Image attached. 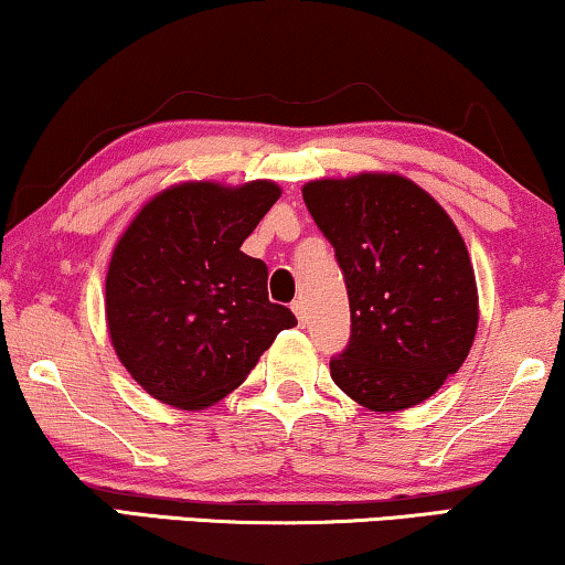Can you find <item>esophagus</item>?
Returning a JSON list of instances; mask_svg holds the SVG:
<instances>
[{"label": "esophagus", "mask_w": 565, "mask_h": 565, "mask_svg": "<svg viewBox=\"0 0 565 565\" xmlns=\"http://www.w3.org/2000/svg\"><path fill=\"white\" fill-rule=\"evenodd\" d=\"M290 308H292V313H296L298 316V321L300 323H306V303H303V300H292V303H290Z\"/></svg>", "instance_id": "1"}]
</instances>
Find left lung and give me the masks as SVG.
Returning a JSON list of instances; mask_svg holds the SVG:
<instances>
[{"instance_id": "1", "label": "left lung", "mask_w": 565, "mask_h": 565, "mask_svg": "<svg viewBox=\"0 0 565 565\" xmlns=\"http://www.w3.org/2000/svg\"><path fill=\"white\" fill-rule=\"evenodd\" d=\"M303 200L350 296V344L331 358V377L370 412L422 404L458 373L476 339V275L460 231L401 174L313 180Z\"/></svg>"}]
</instances>
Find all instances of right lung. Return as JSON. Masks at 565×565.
<instances>
[{"label":"right lung","instance_id":"1","mask_svg":"<svg viewBox=\"0 0 565 565\" xmlns=\"http://www.w3.org/2000/svg\"><path fill=\"white\" fill-rule=\"evenodd\" d=\"M275 182L174 184L115 244L107 329L122 367L161 404L213 406L246 381L290 308L267 298V265L242 252L277 203Z\"/></svg>","mask_w":565,"mask_h":565}]
</instances>
